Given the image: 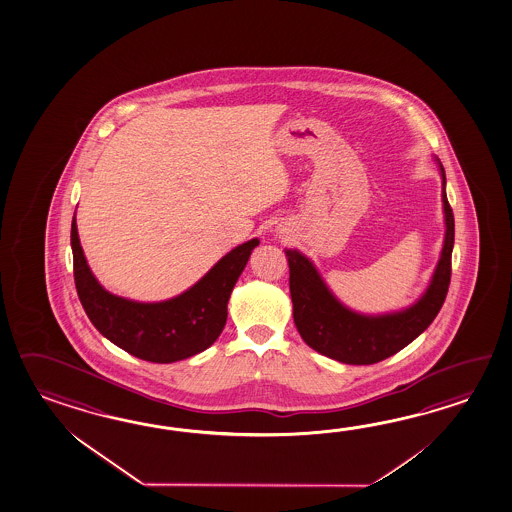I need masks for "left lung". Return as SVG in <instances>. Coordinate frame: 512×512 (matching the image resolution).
<instances>
[{
  "mask_svg": "<svg viewBox=\"0 0 512 512\" xmlns=\"http://www.w3.org/2000/svg\"><path fill=\"white\" fill-rule=\"evenodd\" d=\"M441 173L445 244L427 293L405 312L379 317L350 312L328 292L312 262L299 251L284 250L290 266L293 321L306 345L346 365H374L403 350L436 319L449 292L454 248V213L445 195L443 167Z\"/></svg>",
  "mask_w": 512,
  "mask_h": 512,
  "instance_id": "8db88e82",
  "label": "left lung"
}]
</instances>
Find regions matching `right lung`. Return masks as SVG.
Listing matches in <instances>:
<instances>
[{"instance_id":"add662e5","label":"right lung","mask_w":512,"mask_h":512,"mask_svg":"<svg viewBox=\"0 0 512 512\" xmlns=\"http://www.w3.org/2000/svg\"><path fill=\"white\" fill-rule=\"evenodd\" d=\"M259 240L222 257L191 290L164 303H133L104 288L85 262L76 222L71 224L74 284L94 328L127 354L151 363H175L217 341L228 319L231 290Z\"/></svg>"}]
</instances>
